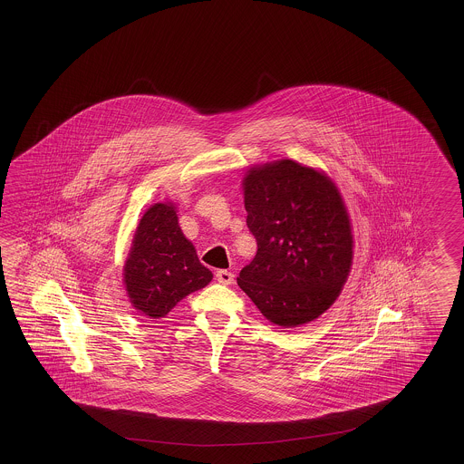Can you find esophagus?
<instances>
[{"label":"esophagus","mask_w":464,"mask_h":464,"mask_svg":"<svg viewBox=\"0 0 464 464\" xmlns=\"http://www.w3.org/2000/svg\"><path fill=\"white\" fill-rule=\"evenodd\" d=\"M216 278H218V284H222V285H232L234 284V274L228 272V270H218Z\"/></svg>","instance_id":"esophagus-1"}]
</instances>
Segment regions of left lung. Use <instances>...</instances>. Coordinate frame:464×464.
Wrapping results in <instances>:
<instances>
[{"mask_svg":"<svg viewBox=\"0 0 464 464\" xmlns=\"http://www.w3.org/2000/svg\"><path fill=\"white\" fill-rule=\"evenodd\" d=\"M246 227L256 256L237 284L276 325H304L340 295L353 258L343 198L324 172L290 159L244 179Z\"/></svg>","mask_w":464,"mask_h":464,"instance_id":"8db88e82","label":"left lung"}]
</instances>
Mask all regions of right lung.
Returning <instances> with one entry per match:
<instances>
[{
  "instance_id": "right-lung-1",
  "label": "right lung",
  "mask_w": 464,
  "mask_h": 464,
  "mask_svg": "<svg viewBox=\"0 0 464 464\" xmlns=\"http://www.w3.org/2000/svg\"><path fill=\"white\" fill-rule=\"evenodd\" d=\"M212 280L179 227L176 208L159 202L142 216L124 266L129 300L149 318H162L188 294Z\"/></svg>"
}]
</instances>
